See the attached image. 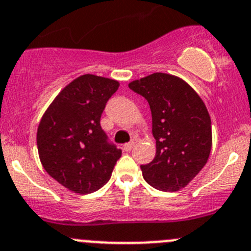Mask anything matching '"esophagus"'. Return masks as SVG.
Returning <instances> with one entry per match:
<instances>
[{
  "instance_id": "esophagus-1",
  "label": "esophagus",
  "mask_w": 251,
  "mask_h": 251,
  "mask_svg": "<svg viewBox=\"0 0 251 251\" xmlns=\"http://www.w3.org/2000/svg\"><path fill=\"white\" fill-rule=\"evenodd\" d=\"M135 144H136L135 141H131V142H128V144H125L124 145V150H125V151H131V150L135 147Z\"/></svg>"
}]
</instances>
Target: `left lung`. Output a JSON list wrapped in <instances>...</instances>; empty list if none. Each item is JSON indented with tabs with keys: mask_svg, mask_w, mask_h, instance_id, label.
<instances>
[{
	"mask_svg": "<svg viewBox=\"0 0 251 251\" xmlns=\"http://www.w3.org/2000/svg\"><path fill=\"white\" fill-rule=\"evenodd\" d=\"M128 88L149 101L156 156L142 165L153 188L176 192L204 167L212 150V123L200 95L181 78L166 73L133 80Z\"/></svg>",
	"mask_w": 251,
	"mask_h": 251,
	"instance_id": "left-lung-1",
	"label": "left lung"
}]
</instances>
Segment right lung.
<instances>
[{
    "mask_svg": "<svg viewBox=\"0 0 251 251\" xmlns=\"http://www.w3.org/2000/svg\"><path fill=\"white\" fill-rule=\"evenodd\" d=\"M114 79L85 74L57 95L42 116L37 146L42 166L74 193L101 188L111 177L121 150L100 126L107 100L119 89Z\"/></svg>",
    "mask_w": 251,
    "mask_h": 251,
    "instance_id": "add662e5",
    "label": "right lung"
}]
</instances>
